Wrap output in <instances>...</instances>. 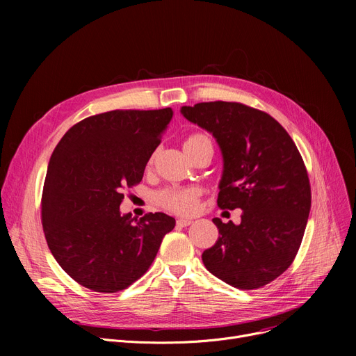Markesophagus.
Returning <instances> with one entry per match:
<instances>
[{
  "mask_svg": "<svg viewBox=\"0 0 356 356\" xmlns=\"http://www.w3.org/2000/svg\"><path fill=\"white\" fill-rule=\"evenodd\" d=\"M192 219H177L176 220V223H177V227H181V228H184V227H189V225H192Z\"/></svg>",
  "mask_w": 356,
  "mask_h": 356,
  "instance_id": "1",
  "label": "esophagus"
}]
</instances>
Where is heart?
I'll return each mask as SVG.
<instances>
[{
	"mask_svg": "<svg viewBox=\"0 0 356 356\" xmlns=\"http://www.w3.org/2000/svg\"><path fill=\"white\" fill-rule=\"evenodd\" d=\"M183 148H184L186 156L189 157V160L202 152H209L211 154H213V143H212L211 137L207 134H202V133H195L186 138ZM156 157H157L156 152L149 156L148 164H147L148 168L153 165ZM156 200L160 207L167 212H172L176 215H191L197 208L199 192L195 189L170 188V189H164V191L159 192L156 196Z\"/></svg>",
	"mask_w": 356,
	"mask_h": 356,
	"instance_id": "b5f03b06",
	"label": "heart"
}]
</instances>
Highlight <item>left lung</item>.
<instances>
[{
  "mask_svg": "<svg viewBox=\"0 0 356 356\" xmlns=\"http://www.w3.org/2000/svg\"><path fill=\"white\" fill-rule=\"evenodd\" d=\"M180 112L219 144L218 207L242 209L239 225L213 219L219 238L203 251L204 267L241 290L271 283L300 248L312 204L307 170L294 141L267 112L239 102H200Z\"/></svg>",
  "mask_w": 356,
  "mask_h": 356,
  "instance_id": "8db88e82",
  "label": "left lung"
}]
</instances>
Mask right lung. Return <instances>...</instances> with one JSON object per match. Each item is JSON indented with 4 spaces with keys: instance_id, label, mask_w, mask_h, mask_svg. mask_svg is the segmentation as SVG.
<instances>
[{
    "instance_id": "1",
    "label": "right lung",
    "mask_w": 356,
    "mask_h": 356,
    "mask_svg": "<svg viewBox=\"0 0 356 356\" xmlns=\"http://www.w3.org/2000/svg\"><path fill=\"white\" fill-rule=\"evenodd\" d=\"M172 108L115 109L74 124L50 157L42 196L49 250L81 286L127 289L148 270L176 220L161 212L121 215L122 191L143 179Z\"/></svg>"
}]
</instances>
